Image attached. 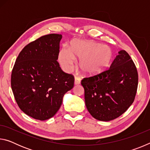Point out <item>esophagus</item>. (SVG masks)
Listing matches in <instances>:
<instances>
[{"label":"esophagus","instance_id":"esophagus-1","mask_svg":"<svg viewBox=\"0 0 150 150\" xmlns=\"http://www.w3.org/2000/svg\"><path fill=\"white\" fill-rule=\"evenodd\" d=\"M81 83V78L79 77H77V76H75V85H79Z\"/></svg>","mask_w":150,"mask_h":150}]
</instances>
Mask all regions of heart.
<instances>
[{
    "instance_id": "1",
    "label": "heart",
    "mask_w": 150,
    "mask_h": 150,
    "mask_svg": "<svg viewBox=\"0 0 150 150\" xmlns=\"http://www.w3.org/2000/svg\"><path fill=\"white\" fill-rule=\"evenodd\" d=\"M75 58L79 59V65L83 73L87 75H97L110 67L113 53L111 48L93 42L75 40L70 49L63 47L59 53V61L65 71L72 69Z\"/></svg>"
}]
</instances>
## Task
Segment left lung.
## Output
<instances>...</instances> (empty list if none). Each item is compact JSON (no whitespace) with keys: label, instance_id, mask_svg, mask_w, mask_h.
<instances>
[{"label":"left lung","instance_id":"obj_1","mask_svg":"<svg viewBox=\"0 0 150 150\" xmlns=\"http://www.w3.org/2000/svg\"><path fill=\"white\" fill-rule=\"evenodd\" d=\"M138 83L135 64L126 51L120 50L108 69L81 81L86 107L96 120H114L133 103Z\"/></svg>","mask_w":150,"mask_h":150}]
</instances>
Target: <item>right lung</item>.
Segmentation results:
<instances>
[{"label": "right lung", "instance_id": "obj_1", "mask_svg": "<svg viewBox=\"0 0 150 150\" xmlns=\"http://www.w3.org/2000/svg\"><path fill=\"white\" fill-rule=\"evenodd\" d=\"M61 34L40 37L26 45L18 56L11 87L19 108L28 116L45 120L54 116L63 97L74 86V77L57 62Z\"/></svg>", "mask_w": 150, "mask_h": 150}]
</instances>
